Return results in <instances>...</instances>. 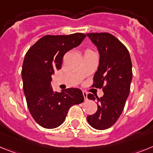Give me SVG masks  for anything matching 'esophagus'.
<instances>
[{
	"mask_svg": "<svg viewBox=\"0 0 153 153\" xmlns=\"http://www.w3.org/2000/svg\"><path fill=\"white\" fill-rule=\"evenodd\" d=\"M82 94H83V96H84L85 100L86 101L88 99V94H87V92H86V91H82Z\"/></svg>",
	"mask_w": 153,
	"mask_h": 153,
	"instance_id": "1",
	"label": "esophagus"
}]
</instances>
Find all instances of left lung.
<instances>
[{
  "label": "left lung",
  "mask_w": 153,
  "mask_h": 153,
  "mask_svg": "<svg viewBox=\"0 0 153 153\" xmlns=\"http://www.w3.org/2000/svg\"><path fill=\"white\" fill-rule=\"evenodd\" d=\"M87 36L100 54L92 87L102 88L104 92L101 98L88 95V99H97L98 110L88 115L87 120L94 128L104 130L116 123L124 109L132 78V62L128 49L112 34L89 33Z\"/></svg>",
  "instance_id": "obj_1"
}]
</instances>
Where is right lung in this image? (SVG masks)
I'll return each instance as SVG.
<instances>
[{
	"mask_svg": "<svg viewBox=\"0 0 153 153\" xmlns=\"http://www.w3.org/2000/svg\"><path fill=\"white\" fill-rule=\"evenodd\" d=\"M86 35H45L25 54L21 76L23 89L30 115L38 125L54 128L64 123L70 107L84 101L82 91L69 88L62 92L51 87V75L62 68L66 52L80 45Z\"/></svg>",
	"mask_w": 153,
	"mask_h": 153,
	"instance_id": "add662e5",
	"label": "right lung"
}]
</instances>
